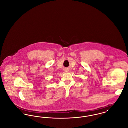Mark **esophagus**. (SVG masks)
<instances>
[{
  "label": "esophagus",
  "instance_id": "1",
  "mask_svg": "<svg viewBox=\"0 0 128 128\" xmlns=\"http://www.w3.org/2000/svg\"><path fill=\"white\" fill-rule=\"evenodd\" d=\"M68 68H66L65 69V72H68Z\"/></svg>",
  "mask_w": 128,
  "mask_h": 128
}]
</instances>
